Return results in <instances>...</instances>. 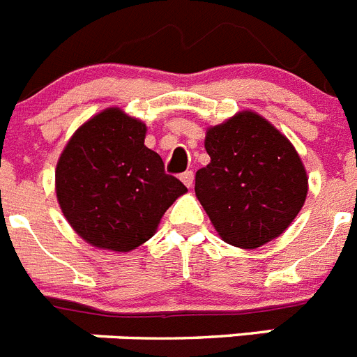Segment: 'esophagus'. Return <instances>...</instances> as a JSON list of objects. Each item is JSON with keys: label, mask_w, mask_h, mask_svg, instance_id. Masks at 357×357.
<instances>
[{"label": "esophagus", "mask_w": 357, "mask_h": 357, "mask_svg": "<svg viewBox=\"0 0 357 357\" xmlns=\"http://www.w3.org/2000/svg\"><path fill=\"white\" fill-rule=\"evenodd\" d=\"M181 181L184 182V184L188 185V188H191V185H193V182H195V173H193V172L182 173V175H181Z\"/></svg>", "instance_id": "34e87169"}]
</instances>
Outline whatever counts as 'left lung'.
Masks as SVG:
<instances>
[{"instance_id": "1", "label": "left lung", "mask_w": 357, "mask_h": 357, "mask_svg": "<svg viewBox=\"0 0 357 357\" xmlns=\"http://www.w3.org/2000/svg\"><path fill=\"white\" fill-rule=\"evenodd\" d=\"M211 162L197 172L195 193L220 238L257 248L280 236L302 209L307 175L286 135L243 110L207 128Z\"/></svg>"}]
</instances>
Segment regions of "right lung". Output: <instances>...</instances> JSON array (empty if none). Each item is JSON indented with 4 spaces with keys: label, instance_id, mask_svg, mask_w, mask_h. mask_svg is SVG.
Returning <instances> with one entry per match:
<instances>
[{
    "label": "right lung",
    "instance_id": "1",
    "mask_svg": "<svg viewBox=\"0 0 357 357\" xmlns=\"http://www.w3.org/2000/svg\"><path fill=\"white\" fill-rule=\"evenodd\" d=\"M146 125L118 107L78 128L56 162L55 189L69 225L98 248L130 252L155 234L188 191L144 146Z\"/></svg>",
    "mask_w": 357,
    "mask_h": 357
}]
</instances>
